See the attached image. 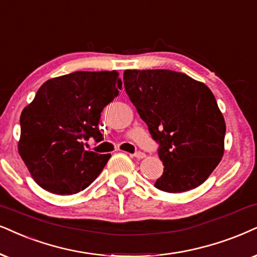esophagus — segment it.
I'll list each match as a JSON object with an SVG mask.
<instances>
[{
    "instance_id": "34e87169",
    "label": "esophagus",
    "mask_w": 257,
    "mask_h": 257,
    "mask_svg": "<svg viewBox=\"0 0 257 257\" xmlns=\"http://www.w3.org/2000/svg\"><path fill=\"white\" fill-rule=\"evenodd\" d=\"M132 157L136 158V159H138V160H141V159L146 158V154H145V153H142V152H136L135 154L132 155Z\"/></svg>"
}]
</instances>
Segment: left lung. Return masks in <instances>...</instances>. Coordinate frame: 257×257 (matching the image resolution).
I'll return each mask as SVG.
<instances>
[{
    "label": "left lung",
    "instance_id": "1",
    "mask_svg": "<svg viewBox=\"0 0 257 257\" xmlns=\"http://www.w3.org/2000/svg\"><path fill=\"white\" fill-rule=\"evenodd\" d=\"M124 89L159 144L164 173L154 186L168 193L196 188L224 154L225 121L205 84L171 70H126Z\"/></svg>",
    "mask_w": 257,
    "mask_h": 257
}]
</instances>
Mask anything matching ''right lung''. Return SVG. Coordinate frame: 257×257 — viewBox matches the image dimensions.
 <instances>
[{
    "label": "right lung",
    "mask_w": 257,
    "mask_h": 257,
    "mask_svg": "<svg viewBox=\"0 0 257 257\" xmlns=\"http://www.w3.org/2000/svg\"><path fill=\"white\" fill-rule=\"evenodd\" d=\"M121 87L116 71H77L42 84L22 110L18 144L39 186L67 196L85 190L98 177L111 154L86 151L82 140H102L100 112Z\"/></svg>",
    "instance_id": "right-lung-1"
}]
</instances>
